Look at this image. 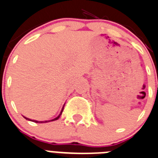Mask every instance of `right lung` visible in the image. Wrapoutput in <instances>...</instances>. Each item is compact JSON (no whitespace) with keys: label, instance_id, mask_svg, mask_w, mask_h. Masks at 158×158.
<instances>
[{"label":"right lung","instance_id":"1","mask_svg":"<svg viewBox=\"0 0 158 158\" xmlns=\"http://www.w3.org/2000/svg\"><path fill=\"white\" fill-rule=\"evenodd\" d=\"M63 108H64V106H63V109H62V111H61V112H60V114H59V116H57L56 118H54V119H53V120H46V121H38V120H30V119H29V118H26V117H25V116H24V117L26 118V120H30V121H33V122H35V123H46V122H50V121H54V120H58V119H59V117H60V116L61 115H62V112H63Z\"/></svg>","mask_w":158,"mask_h":158}]
</instances>
